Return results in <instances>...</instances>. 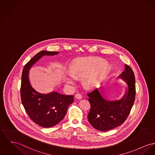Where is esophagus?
Instances as JSON below:
<instances>
[{
  "mask_svg": "<svg viewBox=\"0 0 155 155\" xmlns=\"http://www.w3.org/2000/svg\"><path fill=\"white\" fill-rule=\"evenodd\" d=\"M75 98L76 99H77V100H81L82 98V97L80 94H76V95H75Z\"/></svg>",
  "mask_w": 155,
  "mask_h": 155,
  "instance_id": "34e87169",
  "label": "esophagus"
}]
</instances>
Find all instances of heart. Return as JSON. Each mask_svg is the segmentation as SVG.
I'll return each mask as SVG.
<instances>
[{
  "mask_svg": "<svg viewBox=\"0 0 155 155\" xmlns=\"http://www.w3.org/2000/svg\"><path fill=\"white\" fill-rule=\"evenodd\" d=\"M109 70L108 62L93 58H78L70 65V73L66 75L67 82L74 84L75 78H83L82 84L87 88L97 87L103 81Z\"/></svg>",
  "mask_w": 155,
  "mask_h": 155,
  "instance_id": "b5f03b06",
  "label": "heart"
}]
</instances>
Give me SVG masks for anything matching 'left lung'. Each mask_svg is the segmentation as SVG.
I'll return each mask as SVG.
<instances>
[{"label":"left lung","mask_w":155,"mask_h":155,"mask_svg":"<svg viewBox=\"0 0 155 155\" xmlns=\"http://www.w3.org/2000/svg\"><path fill=\"white\" fill-rule=\"evenodd\" d=\"M118 78L127 84V90L123 97L110 101L104 98L102 88L87 94L91 105L88 119L91 125L100 131H107L121 125L130 114L135 98V78L132 68L125 64L124 71Z\"/></svg>","instance_id":"8db88e82"}]
</instances>
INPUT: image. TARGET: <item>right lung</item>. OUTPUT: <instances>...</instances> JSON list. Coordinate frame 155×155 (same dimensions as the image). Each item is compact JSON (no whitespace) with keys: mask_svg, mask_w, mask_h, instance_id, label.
Here are the masks:
<instances>
[{"mask_svg":"<svg viewBox=\"0 0 155 155\" xmlns=\"http://www.w3.org/2000/svg\"><path fill=\"white\" fill-rule=\"evenodd\" d=\"M58 53L57 51H41L26 63L22 71L20 88L22 104L30 118L43 127H54L64 118L68 107L74 102V97L56 91L48 94L37 92L30 84L29 70L44 55H54Z\"/></svg>","mask_w":155,"mask_h":155,"instance_id":"obj_1","label":"right lung"}]
</instances>
